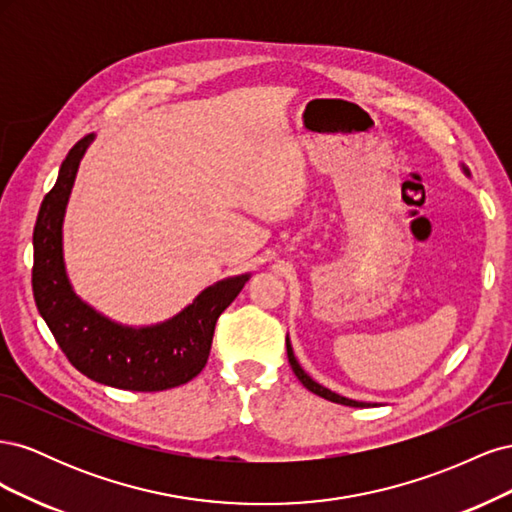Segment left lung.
<instances>
[{
	"mask_svg": "<svg viewBox=\"0 0 512 512\" xmlns=\"http://www.w3.org/2000/svg\"><path fill=\"white\" fill-rule=\"evenodd\" d=\"M463 170H466V173H468V168H463ZM286 350H288V361H290V367L294 371V376L301 380V384L305 386L307 391H312V393H316V395H320L324 399H329V401H333V404H342V406H350V408H367L369 406V404H365V401H354V399H348V397L337 395V393H333L329 389H324V386H320L318 382H314L312 378H309L305 371L301 369L299 361L294 359V352H292V346L288 342V337H286Z\"/></svg>",
	"mask_w": 512,
	"mask_h": 512,
	"instance_id": "1",
	"label": "left lung"
}]
</instances>
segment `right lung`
I'll list each match as a JSON object with an SVG mask.
<instances>
[{"label": "right lung", "mask_w": 512, "mask_h": 512, "mask_svg": "<svg viewBox=\"0 0 512 512\" xmlns=\"http://www.w3.org/2000/svg\"><path fill=\"white\" fill-rule=\"evenodd\" d=\"M94 134L83 136L59 168L53 190L44 196L34 228L32 286L38 312L55 342L83 376L126 391H166L203 371L215 322L235 301L250 275L228 277L205 288L192 305L156 327H121L76 297L61 250V222L72 183Z\"/></svg>", "instance_id": "add662e5"}]
</instances>
